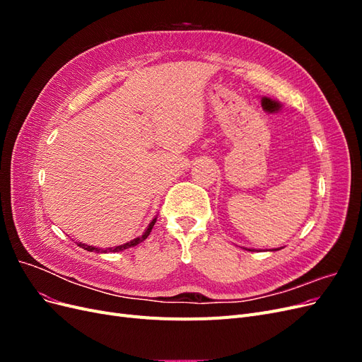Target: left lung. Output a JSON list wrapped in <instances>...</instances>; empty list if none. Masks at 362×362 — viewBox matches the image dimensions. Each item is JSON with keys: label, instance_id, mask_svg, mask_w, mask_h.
Wrapping results in <instances>:
<instances>
[{"label": "left lung", "instance_id": "8db88e82", "mask_svg": "<svg viewBox=\"0 0 362 362\" xmlns=\"http://www.w3.org/2000/svg\"><path fill=\"white\" fill-rule=\"evenodd\" d=\"M247 250H250V252H254V249H247ZM275 250H279V249H275Z\"/></svg>", "mask_w": 362, "mask_h": 362}]
</instances>
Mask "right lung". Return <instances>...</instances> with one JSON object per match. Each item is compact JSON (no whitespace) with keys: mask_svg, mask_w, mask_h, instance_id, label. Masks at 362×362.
Here are the masks:
<instances>
[{"mask_svg":"<svg viewBox=\"0 0 362 362\" xmlns=\"http://www.w3.org/2000/svg\"><path fill=\"white\" fill-rule=\"evenodd\" d=\"M156 222H157V217L152 218V222L148 225V228L145 229L144 234H141V235L137 237V238H134V240H131V242H128V243H125V245L115 246V247H108V249H100V247H95V246L84 245V243H78V246L83 247V249H86V250H89V252H98V254H100V252H119V250H124V249H128V247H133V246H137L139 243L144 242V240H146V237H148L149 233L152 231V226L156 225Z\"/></svg>","mask_w":362,"mask_h":362,"instance_id":"add662e5","label":"right lung"}]
</instances>
